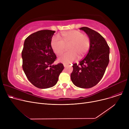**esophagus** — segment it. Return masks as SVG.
Listing matches in <instances>:
<instances>
[{
    "mask_svg": "<svg viewBox=\"0 0 129 129\" xmlns=\"http://www.w3.org/2000/svg\"><path fill=\"white\" fill-rule=\"evenodd\" d=\"M64 67H66V66H68V64H65V63H64Z\"/></svg>",
    "mask_w": 129,
    "mask_h": 129,
    "instance_id": "1",
    "label": "esophagus"
}]
</instances>
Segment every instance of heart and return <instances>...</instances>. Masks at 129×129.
Returning <instances> with one entry per match:
<instances>
[{
	"label": "heart",
	"mask_w": 129,
	"mask_h": 129,
	"mask_svg": "<svg viewBox=\"0 0 129 129\" xmlns=\"http://www.w3.org/2000/svg\"><path fill=\"white\" fill-rule=\"evenodd\" d=\"M63 40L58 36L54 37L51 41L52 48L56 55H60L65 50L66 46H69V52L62 54L58 61L69 64L75 60L77 57L79 59L84 57L88 52L90 46L89 37L77 30H70L62 33Z\"/></svg>",
	"instance_id": "heart-1"
}]
</instances>
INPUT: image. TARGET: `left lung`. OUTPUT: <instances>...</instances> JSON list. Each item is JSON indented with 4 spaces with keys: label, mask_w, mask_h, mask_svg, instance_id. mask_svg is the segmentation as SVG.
Masks as SVG:
<instances>
[{
    "label": "left lung",
    "mask_w": 129,
    "mask_h": 129,
    "mask_svg": "<svg viewBox=\"0 0 129 129\" xmlns=\"http://www.w3.org/2000/svg\"><path fill=\"white\" fill-rule=\"evenodd\" d=\"M84 31L90 40V46L85 57L79 64H74L71 78L73 83L82 88H89L96 85L103 78L109 62L110 49L104 38L88 27Z\"/></svg>",
    "instance_id": "left-lung-1"
}]
</instances>
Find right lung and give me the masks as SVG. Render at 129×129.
<instances>
[{
	"label": "right lung",
	"instance_id": "1",
	"mask_svg": "<svg viewBox=\"0 0 129 129\" xmlns=\"http://www.w3.org/2000/svg\"><path fill=\"white\" fill-rule=\"evenodd\" d=\"M54 31H37L27 37L22 51V69L32 84L41 89L55 86L64 69L62 63L53 65L56 59L51 46Z\"/></svg>",
	"mask_w": 129,
	"mask_h": 129
}]
</instances>
